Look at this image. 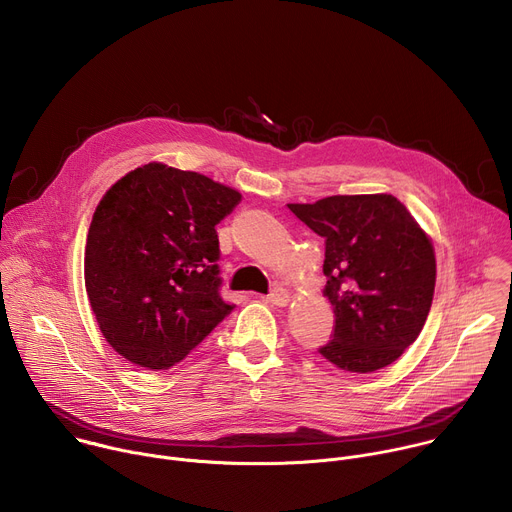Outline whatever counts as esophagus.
Wrapping results in <instances>:
<instances>
[{
	"label": "esophagus",
	"mask_w": 512,
	"mask_h": 512,
	"mask_svg": "<svg viewBox=\"0 0 512 512\" xmlns=\"http://www.w3.org/2000/svg\"><path fill=\"white\" fill-rule=\"evenodd\" d=\"M289 300H291V296L287 294V291H285L283 287H273L271 294L267 296V302H269L271 306H279V308H285V306L289 304Z\"/></svg>",
	"instance_id": "34e87169"
}]
</instances>
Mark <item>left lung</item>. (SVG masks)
Listing matches in <instances>:
<instances>
[{"label":"left lung","mask_w":512,"mask_h":512,"mask_svg":"<svg viewBox=\"0 0 512 512\" xmlns=\"http://www.w3.org/2000/svg\"><path fill=\"white\" fill-rule=\"evenodd\" d=\"M287 208L326 245L324 291L336 320L318 352L358 375L395 362L431 308L435 255L427 235L391 194H338Z\"/></svg>","instance_id":"left-lung-1"}]
</instances>
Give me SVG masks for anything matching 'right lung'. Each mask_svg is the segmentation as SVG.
Masks as SVG:
<instances>
[{"label": "right lung", "instance_id": "1", "mask_svg": "<svg viewBox=\"0 0 512 512\" xmlns=\"http://www.w3.org/2000/svg\"><path fill=\"white\" fill-rule=\"evenodd\" d=\"M239 202L237 190L164 164L107 190L87 237L85 285L123 358L170 369L233 312L221 296L216 225Z\"/></svg>", "mask_w": 512, "mask_h": 512}]
</instances>
